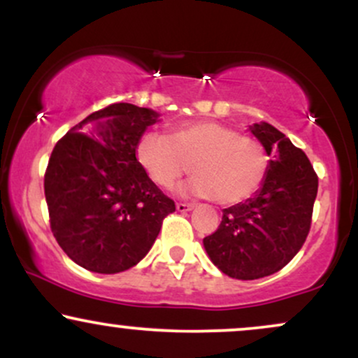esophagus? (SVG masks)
Returning a JSON list of instances; mask_svg holds the SVG:
<instances>
[{"instance_id":"1","label":"esophagus","mask_w":358,"mask_h":358,"mask_svg":"<svg viewBox=\"0 0 358 358\" xmlns=\"http://www.w3.org/2000/svg\"><path fill=\"white\" fill-rule=\"evenodd\" d=\"M193 207H195V205H192V203H176V210L178 212H190V210H193Z\"/></svg>"}]
</instances>
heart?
Listing matches in <instances>:
<instances>
[{"label":"heart","instance_id":"b5f03b06","mask_svg":"<svg viewBox=\"0 0 358 358\" xmlns=\"http://www.w3.org/2000/svg\"><path fill=\"white\" fill-rule=\"evenodd\" d=\"M138 165L151 182L171 187L188 171L195 173L180 193L237 205L261 190L269 171V155L261 141L237 134L215 121L173 126L170 134L146 131L134 148Z\"/></svg>","mask_w":358,"mask_h":358}]
</instances>
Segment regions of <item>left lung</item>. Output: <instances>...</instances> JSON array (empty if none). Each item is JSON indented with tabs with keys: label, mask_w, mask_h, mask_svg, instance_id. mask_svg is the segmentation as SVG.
<instances>
[{
	"label": "left lung",
	"mask_w": 358,
	"mask_h": 358,
	"mask_svg": "<svg viewBox=\"0 0 358 358\" xmlns=\"http://www.w3.org/2000/svg\"><path fill=\"white\" fill-rule=\"evenodd\" d=\"M250 134L269 155V171L256 195L224 208L222 222L205 237L208 257L227 276L249 281L278 273L305 244L318 192L308 156L269 122Z\"/></svg>",
	"instance_id": "obj_1"
}]
</instances>
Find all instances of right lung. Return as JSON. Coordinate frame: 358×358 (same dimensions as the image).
Segmentation results:
<instances>
[{
	"label": "right lung",
	"mask_w": 358,
	"mask_h": 358,
	"mask_svg": "<svg viewBox=\"0 0 358 358\" xmlns=\"http://www.w3.org/2000/svg\"><path fill=\"white\" fill-rule=\"evenodd\" d=\"M127 102L89 114L53 148L45 199L53 236L80 268L116 274L153 248L175 202L138 165V138L159 121Z\"/></svg>",
	"instance_id": "right-lung-1"
}]
</instances>
